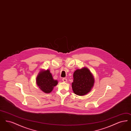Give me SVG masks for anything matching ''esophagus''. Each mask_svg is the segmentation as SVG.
Returning <instances> with one entry per match:
<instances>
[{
    "label": "esophagus",
    "instance_id": "1",
    "mask_svg": "<svg viewBox=\"0 0 131 131\" xmlns=\"http://www.w3.org/2000/svg\"><path fill=\"white\" fill-rule=\"evenodd\" d=\"M62 81L63 82H67V79L65 78H64L62 79Z\"/></svg>",
    "mask_w": 131,
    "mask_h": 131
}]
</instances>
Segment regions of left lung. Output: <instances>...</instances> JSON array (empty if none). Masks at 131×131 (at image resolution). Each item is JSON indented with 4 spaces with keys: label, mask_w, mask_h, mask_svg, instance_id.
<instances>
[{
    "label": "left lung",
    "mask_w": 131,
    "mask_h": 131,
    "mask_svg": "<svg viewBox=\"0 0 131 131\" xmlns=\"http://www.w3.org/2000/svg\"><path fill=\"white\" fill-rule=\"evenodd\" d=\"M74 81L72 82V88L75 94L82 96L90 91L93 86L94 79L90 71L83 68L75 71Z\"/></svg>",
    "instance_id": "1"
}]
</instances>
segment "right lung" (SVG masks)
I'll return each mask as SVG.
<instances>
[{"instance_id":"add662e5","label":"right lung","mask_w":131,"mask_h":131,"mask_svg":"<svg viewBox=\"0 0 131 131\" xmlns=\"http://www.w3.org/2000/svg\"><path fill=\"white\" fill-rule=\"evenodd\" d=\"M36 82L40 89L47 93L51 92L53 87L56 86L58 83L57 81L53 79L49 70L41 72L39 74L36 79Z\"/></svg>"}]
</instances>
